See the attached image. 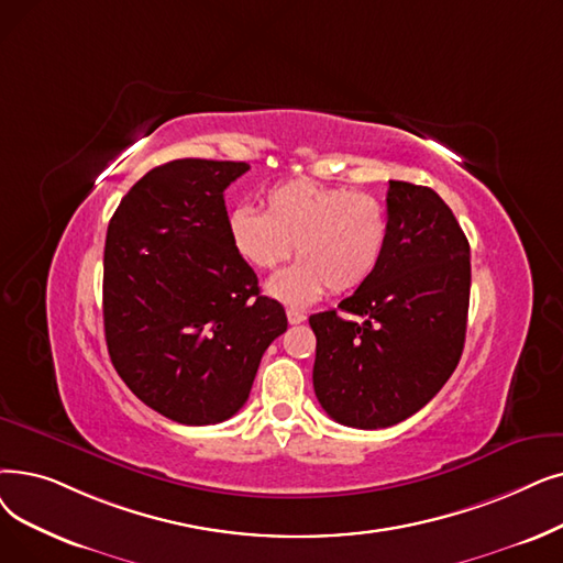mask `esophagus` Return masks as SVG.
Here are the masks:
<instances>
[{
	"label": "esophagus",
	"mask_w": 563,
	"mask_h": 563,
	"mask_svg": "<svg viewBox=\"0 0 563 563\" xmlns=\"http://www.w3.org/2000/svg\"><path fill=\"white\" fill-rule=\"evenodd\" d=\"M306 320V314L301 310H295V308H287V322L289 324H301Z\"/></svg>",
	"instance_id": "esophagus-1"
}]
</instances>
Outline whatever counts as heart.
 Masks as SVG:
<instances>
[{
  "label": "heart",
  "instance_id": "heart-1",
  "mask_svg": "<svg viewBox=\"0 0 563 563\" xmlns=\"http://www.w3.org/2000/svg\"><path fill=\"white\" fill-rule=\"evenodd\" d=\"M236 255L257 272H272L295 246L299 257L266 285L289 306L324 295H347L368 283L388 246L386 209L365 192L291 179L268 188L264 211L236 207L228 218Z\"/></svg>",
  "mask_w": 563,
  "mask_h": 563
}]
</instances>
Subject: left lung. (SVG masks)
Returning <instances> with one entry per match:
<instances>
[{"mask_svg":"<svg viewBox=\"0 0 563 563\" xmlns=\"http://www.w3.org/2000/svg\"><path fill=\"white\" fill-rule=\"evenodd\" d=\"M388 246L338 310L310 314L312 386L329 417L377 430L426 407L453 375L467 333L470 241L428 186L388 181Z\"/></svg>","mask_w":563,"mask_h":563,"instance_id":"8db88e82","label":"left lung"}]
</instances>
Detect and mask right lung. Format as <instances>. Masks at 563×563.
<instances>
[{
	"mask_svg": "<svg viewBox=\"0 0 563 563\" xmlns=\"http://www.w3.org/2000/svg\"><path fill=\"white\" fill-rule=\"evenodd\" d=\"M249 163L179 158L150 169L110 218L103 324L114 371L184 426L221 423L246 405L285 308L260 295L230 241L225 188Z\"/></svg>",
	"mask_w": 563,
	"mask_h": 563,
	"instance_id": "obj_1",
	"label": "right lung"
}]
</instances>
